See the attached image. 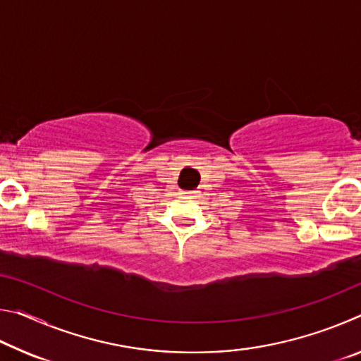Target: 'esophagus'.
<instances>
[{
  "label": "esophagus",
  "instance_id": "obj_1",
  "mask_svg": "<svg viewBox=\"0 0 361 361\" xmlns=\"http://www.w3.org/2000/svg\"><path fill=\"white\" fill-rule=\"evenodd\" d=\"M189 194H194V192H189Z\"/></svg>",
  "mask_w": 361,
  "mask_h": 361
}]
</instances>
